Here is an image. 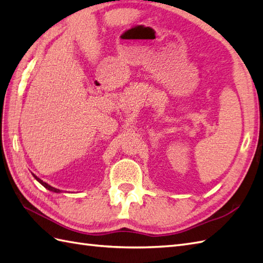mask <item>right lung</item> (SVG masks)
Masks as SVG:
<instances>
[{
  "label": "right lung",
  "mask_w": 263,
  "mask_h": 263,
  "mask_svg": "<svg viewBox=\"0 0 263 263\" xmlns=\"http://www.w3.org/2000/svg\"><path fill=\"white\" fill-rule=\"evenodd\" d=\"M32 176L34 177V179H36L37 181H38V182L40 183V184H43L44 186H45V188L46 189H48V190H50V191H52V192H57V194H58V192H61V190L60 189H56V188H54V186H51V185H49L48 183H46V182H44V181L42 180V179H39L37 176H34V174H32Z\"/></svg>",
  "instance_id": "obj_1"
}]
</instances>
